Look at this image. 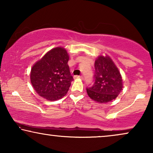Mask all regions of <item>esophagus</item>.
<instances>
[{"label": "esophagus", "instance_id": "esophagus-1", "mask_svg": "<svg viewBox=\"0 0 153 153\" xmlns=\"http://www.w3.org/2000/svg\"><path fill=\"white\" fill-rule=\"evenodd\" d=\"M83 79V77L81 75V76H80V75H75L74 76V79Z\"/></svg>", "mask_w": 153, "mask_h": 153}]
</instances>
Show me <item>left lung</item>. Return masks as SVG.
I'll use <instances>...</instances> for the list:
<instances>
[{"label":"left lung","instance_id":"left-lung-1","mask_svg":"<svg viewBox=\"0 0 153 153\" xmlns=\"http://www.w3.org/2000/svg\"><path fill=\"white\" fill-rule=\"evenodd\" d=\"M94 82L87 88V94L97 102L103 103L116 99L123 90L120 73L108 56H99L95 61Z\"/></svg>","mask_w":153,"mask_h":153}]
</instances>
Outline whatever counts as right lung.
I'll list each match as a JSON object with an SVG mask.
<instances>
[{"instance_id":"add662e5","label":"right lung","mask_w":153,"mask_h":153,"mask_svg":"<svg viewBox=\"0 0 153 153\" xmlns=\"http://www.w3.org/2000/svg\"><path fill=\"white\" fill-rule=\"evenodd\" d=\"M68 60L67 51L59 47L47 52L33 66L30 82L40 97L53 101L66 94L73 80L68 65Z\"/></svg>"}]
</instances>
